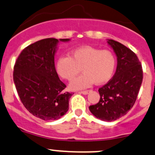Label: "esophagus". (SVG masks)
Returning a JSON list of instances; mask_svg holds the SVG:
<instances>
[{"mask_svg": "<svg viewBox=\"0 0 155 155\" xmlns=\"http://www.w3.org/2000/svg\"><path fill=\"white\" fill-rule=\"evenodd\" d=\"M79 94H82L84 95H87V94L89 93V91H79Z\"/></svg>", "mask_w": 155, "mask_h": 155, "instance_id": "esophagus-1", "label": "esophagus"}]
</instances>
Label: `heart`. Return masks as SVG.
Here are the masks:
<instances>
[{"instance_id":"b5f03b06","label":"heart","mask_w":155,"mask_h":155,"mask_svg":"<svg viewBox=\"0 0 155 155\" xmlns=\"http://www.w3.org/2000/svg\"><path fill=\"white\" fill-rule=\"evenodd\" d=\"M116 59L111 52L85 46L76 48L69 56H60L57 59L56 69L62 79L72 81L81 69L84 73L70 84L72 90H81L90 87L93 83H105L113 76Z\"/></svg>"}]
</instances>
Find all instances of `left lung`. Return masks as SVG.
<instances>
[{
  "label": "left lung",
  "mask_w": 155,
  "mask_h": 155,
  "mask_svg": "<svg viewBox=\"0 0 155 155\" xmlns=\"http://www.w3.org/2000/svg\"><path fill=\"white\" fill-rule=\"evenodd\" d=\"M107 41L117 56L116 72L99 89V102L89 106V110L99 120L111 122L124 116L133 107L143 82V70L133 51L116 41Z\"/></svg>",
  "instance_id": "1"
}]
</instances>
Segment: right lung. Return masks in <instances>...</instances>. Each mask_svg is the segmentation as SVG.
<instances>
[{
  "instance_id": "add662e5",
  "label": "right lung",
  "mask_w": 155,
  "mask_h": 155,
  "mask_svg": "<svg viewBox=\"0 0 155 155\" xmlns=\"http://www.w3.org/2000/svg\"><path fill=\"white\" fill-rule=\"evenodd\" d=\"M45 38L27 47L16 60L13 80L21 101L30 113L45 121L57 120L69 109L72 94L58 78L54 56L59 41Z\"/></svg>"
}]
</instances>
